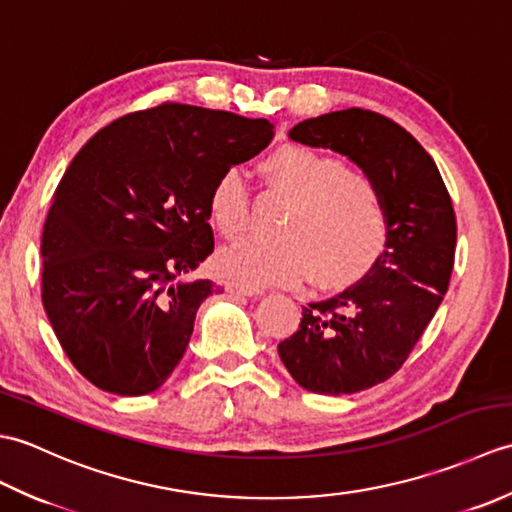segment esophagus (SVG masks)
Instances as JSON below:
<instances>
[{
	"label": "esophagus",
	"mask_w": 512,
	"mask_h": 512,
	"mask_svg": "<svg viewBox=\"0 0 512 512\" xmlns=\"http://www.w3.org/2000/svg\"><path fill=\"white\" fill-rule=\"evenodd\" d=\"M226 290L231 292V295H242V297H259V295H264V292L259 290V288L246 286V284H237V281H228Z\"/></svg>",
	"instance_id": "34e87169"
}]
</instances>
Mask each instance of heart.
<instances>
[{
  "mask_svg": "<svg viewBox=\"0 0 512 512\" xmlns=\"http://www.w3.org/2000/svg\"><path fill=\"white\" fill-rule=\"evenodd\" d=\"M266 182L292 200L273 242L246 239L217 255V268L246 286L312 284L334 290L361 281L389 242L385 193L374 178L312 147H277L262 162ZM248 187L237 169L211 184L206 211L215 231L237 239L248 226Z\"/></svg>",
  "mask_w": 512,
  "mask_h": 512,
  "instance_id": "1",
  "label": "heart"
}]
</instances>
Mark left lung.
I'll list each match as a JSON object with an SVG mask.
<instances>
[{"instance_id":"8db88e82","label":"left lung","mask_w":512,"mask_h":512,"mask_svg":"<svg viewBox=\"0 0 512 512\" xmlns=\"http://www.w3.org/2000/svg\"><path fill=\"white\" fill-rule=\"evenodd\" d=\"M308 147L347 156L385 193L389 242L354 286L303 308L277 352L312 394H356L394 376L436 314L455 257V213L436 162L407 129L350 107L288 132Z\"/></svg>"}]
</instances>
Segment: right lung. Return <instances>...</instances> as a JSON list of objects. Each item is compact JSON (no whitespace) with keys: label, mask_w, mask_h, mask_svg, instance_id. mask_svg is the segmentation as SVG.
Masks as SVG:
<instances>
[{"label":"right lung","mask_w":512,"mask_h":512,"mask_svg":"<svg viewBox=\"0 0 512 512\" xmlns=\"http://www.w3.org/2000/svg\"><path fill=\"white\" fill-rule=\"evenodd\" d=\"M275 125L162 103L94 134L54 191L41 237V301L72 365L103 391L143 396L187 350L200 303L184 279L213 253L206 195L270 145Z\"/></svg>","instance_id":"1"}]
</instances>
